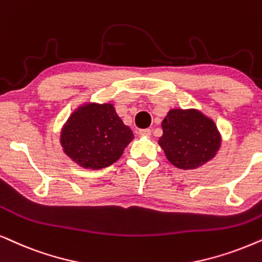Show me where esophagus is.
Segmentation results:
<instances>
[{"mask_svg":"<svg viewBox=\"0 0 262 262\" xmlns=\"http://www.w3.org/2000/svg\"><path fill=\"white\" fill-rule=\"evenodd\" d=\"M138 134L141 136H147V137H148V136L151 135V131L149 130V128H145V130H139Z\"/></svg>","mask_w":262,"mask_h":262,"instance_id":"34e87169","label":"esophagus"}]
</instances>
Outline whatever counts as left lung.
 Returning a JSON list of instances; mask_svg holds the SVG:
<instances>
[{"label":"left lung","mask_w":262,"mask_h":262,"mask_svg":"<svg viewBox=\"0 0 262 262\" xmlns=\"http://www.w3.org/2000/svg\"><path fill=\"white\" fill-rule=\"evenodd\" d=\"M158 143L167 160L182 169H195L212 160L222 145V135L214 120L201 111L174 108L161 123Z\"/></svg>","instance_id":"1"}]
</instances>
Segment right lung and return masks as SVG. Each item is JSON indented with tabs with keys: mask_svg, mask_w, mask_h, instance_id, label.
Returning <instances> with one entry per match:
<instances>
[{
	"mask_svg": "<svg viewBox=\"0 0 262 262\" xmlns=\"http://www.w3.org/2000/svg\"><path fill=\"white\" fill-rule=\"evenodd\" d=\"M134 138L113 103L88 102L67 119L60 143L64 154L80 167L101 169L118 161Z\"/></svg>",
	"mask_w": 262,
	"mask_h": 262,
	"instance_id": "right-lung-1",
	"label": "right lung"
}]
</instances>
